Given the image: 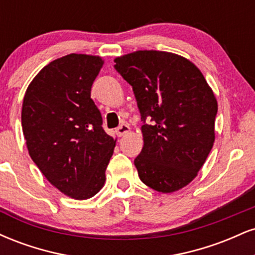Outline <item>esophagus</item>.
<instances>
[{"label": "esophagus", "instance_id": "34e87169", "mask_svg": "<svg viewBox=\"0 0 255 255\" xmlns=\"http://www.w3.org/2000/svg\"><path fill=\"white\" fill-rule=\"evenodd\" d=\"M129 130H130L129 126L126 125V124H122V125L120 126V127L118 128V129H116V134H118L119 136H124L125 134H127Z\"/></svg>", "mask_w": 255, "mask_h": 255}]
</instances>
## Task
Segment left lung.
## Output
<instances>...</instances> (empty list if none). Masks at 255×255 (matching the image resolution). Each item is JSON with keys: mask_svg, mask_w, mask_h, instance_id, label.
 Segmentation results:
<instances>
[{"mask_svg": "<svg viewBox=\"0 0 255 255\" xmlns=\"http://www.w3.org/2000/svg\"><path fill=\"white\" fill-rule=\"evenodd\" d=\"M133 87L141 115L144 147L134 159L140 180L171 193L194 180L215 142L218 105L203 73L166 51L139 50L115 58ZM150 118L152 124H145Z\"/></svg>", "mask_w": 255, "mask_h": 255, "instance_id": "obj_1", "label": "left lung"}]
</instances>
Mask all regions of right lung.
<instances>
[{
	"mask_svg": "<svg viewBox=\"0 0 255 255\" xmlns=\"http://www.w3.org/2000/svg\"><path fill=\"white\" fill-rule=\"evenodd\" d=\"M104 61L69 54L52 61L26 90L21 126L28 153L46 180L77 200L105 182L116 140L105 133L91 87Z\"/></svg>",
	"mask_w": 255,
	"mask_h": 255,
	"instance_id": "add662e5",
	"label": "right lung"
}]
</instances>
